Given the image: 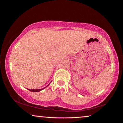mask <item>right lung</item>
<instances>
[{
  "label": "right lung",
  "mask_w": 123,
  "mask_h": 123,
  "mask_svg": "<svg viewBox=\"0 0 123 123\" xmlns=\"http://www.w3.org/2000/svg\"><path fill=\"white\" fill-rule=\"evenodd\" d=\"M47 86H46L45 87H47ZM44 88H43V89H44ZM28 89L29 91H30L31 92H39V91H41V90H42V89Z\"/></svg>",
  "instance_id": "right-lung-1"
}]
</instances>
